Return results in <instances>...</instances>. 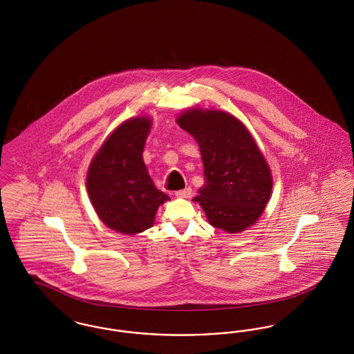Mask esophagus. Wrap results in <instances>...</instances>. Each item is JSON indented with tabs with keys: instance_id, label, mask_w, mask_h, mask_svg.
Wrapping results in <instances>:
<instances>
[{
	"instance_id": "34e87169",
	"label": "esophagus",
	"mask_w": 354,
	"mask_h": 354,
	"mask_svg": "<svg viewBox=\"0 0 354 354\" xmlns=\"http://www.w3.org/2000/svg\"><path fill=\"white\" fill-rule=\"evenodd\" d=\"M192 194V189L191 188H185V189H180V191H176L175 195L178 198H189Z\"/></svg>"
}]
</instances>
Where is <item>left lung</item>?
<instances>
[{"instance_id":"8db88e82","label":"left lung","mask_w":354,"mask_h":354,"mask_svg":"<svg viewBox=\"0 0 354 354\" xmlns=\"http://www.w3.org/2000/svg\"><path fill=\"white\" fill-rule=\"evenodd\" d=\"M176 122L201 149L204 185L194 201L209 224L228 234L251 227L272 192L270 166L252 135L239 119L219 110L191 109Z\"/></svg>"}]
</instances>
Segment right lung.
I'll list each match as a JSON object with an SVG mask.
<instances>
[{"label":"right lung","instance_id":"right-lung-1","mask_svg":"<svg viewBox=\"0 0 354 354\" xmlns=\"http://www.w3.org/2000/svg\"><path fill=\"white\" fill-rule=\"evenodd\" d=\"M151 119L123 122L93 158L86 187L100 219L123 235H135L153 224L156 209L169 201L158 189L143 162V149Z\"/></svg>","mask_w":354,"mask_h":354}]
</instances>
